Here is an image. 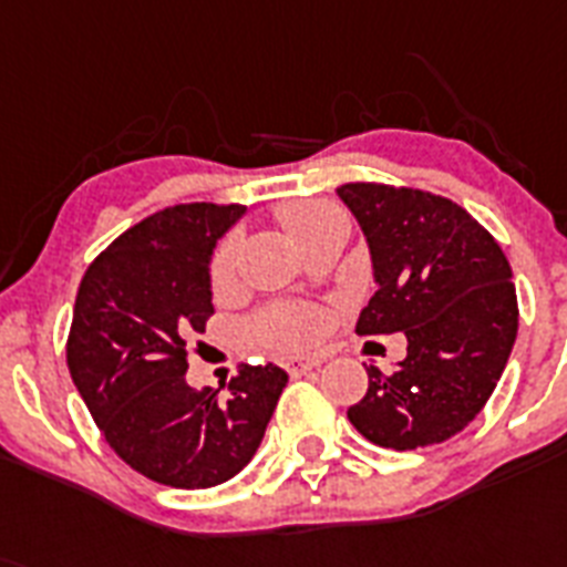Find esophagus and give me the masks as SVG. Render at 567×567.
I'll use <instances>...</instances> for the list:
<instances>
[{"mask_svg": "<svg viewBox=\"0 0 567 567\" xmlns=\"http://www.w3.org/2000/svg\"><path fill=\"white\" fill-rule=\"evenodd\" d=\"M322 363V357H311V354H302V357H285L282 360V369L291 378H299V374L311 372V369H317V365Z\"/></svg>", "mask_w": 567, "mask_h": 567, "instance_id": "esophagus-1", "label": "esophagus"}]
</instances>
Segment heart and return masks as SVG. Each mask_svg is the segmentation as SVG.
<instances>
[{"instance_id": "obj_1", "label": "heart", "mask_w": 567, "mask_h": 567, "mask_svg": "<svg viewBox=\"0 0 567 567\" xmlns=\"http://www.w3.org/2000/svg\"><path fill=\"white\" fill-rule=\"evenodd\" d=\"M337 216L334 207L317 202H293L279 207V221L299 245H306L313 233L320 230L326 221ZM233 265H236V247L233 241H221L213 256L210 276L216 288H225L233 279ZM322 331V313L313 311V308H276V311L261 313L254 320V334L259 337L265 346L279 351L299 349V346H308L320 337Z\"/></svg>"}]
</instances>
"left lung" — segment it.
Segmentation results:
<instances>
[{
	"mask_svg": "<svg viewBox=\"0 0 567 567\" xmlns=\"http://www.w3.org/2000/svg\"><path fill=\"white\" fill-rule=\"evenodd\" d=\"M337 195L363 230L378 285L357 334L401 331L409 342L392 374L369 369V392L349 421L386 450L441 444L482 412L513 351L511 261L450 198L363 181Z\"/></svg>",
	"mask_w": 567,
	"mask_h": 567,
	"instance_id": "8db88e82",
	"label": "left lung"
}]
</instances>
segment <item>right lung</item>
Returning <instances> with one entry per match:
<instances>
[{
	"mask_svg": "<svg viewBox=\"0 0 567 567\" xmlns=\"http://www.w3.org/2000/svg\"><path fill=\"white\" fill-rule=\"evenodd\" d=\"M247 207L175 204L117 236L80 282L65 354L109 446L166 487H216L259 450L288 374L241 365L221 389L187 383V342L213 317L210 259Z\"/></svg>",
	"mask_w": 567,
	"mask_h": 567,
	"instance_id": "right-lung-1",
	"label": "right lung"
}]
</instances>
